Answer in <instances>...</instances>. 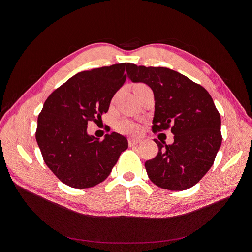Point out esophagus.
<instances>
[{
    "mask_svg": "<svg viewBox=\"0 0 252 252\" xmlns=\"http://www.w3.org/2000/svg\"><path fill=\"white\" fill-rule=\"evenodd\" d=\"M141 141L142 140L139 138H130V139H128V144H129V146H134V145L139 144Z\"/></svg>",
    "mask_w": 252,
    "mask_h": 252,
    "instance_id": "1",
    "label": "esophagus"
}]
</instances>
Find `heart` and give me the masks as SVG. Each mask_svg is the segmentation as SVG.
<instances>
[{"label": "heart", "mask_w": 252, "mask_h": 252, "mask_svg": "<svg viewBox=\"0 0 252 252\" xmlns=\"http://www.w3.org/2000/svg\"><path fill=\"white\" fill-rule=\"evenodd\" d=\"M143 88H147L146 86L144 85H137L134 89V91H137L139 89H143ZM116 128L118 131H121L123 134H128V135H134L139 133L140 130V126L133 122L129 121V119H121V121L117 122L116 124Z\"/></svg>", "instance_id": "obj_1"}]
</instances>
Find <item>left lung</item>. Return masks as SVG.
I'll list each match as a JSON object with an SVG mask.
<instances>
[{
  "label": "left lung",
  "mask_w": 252,
  "mask_h": 252,
  "mask_svg": "<svg viewBox=\"0 0 252 252\" xmlns=\"http://www.w3.org/2000/svg\"><path fill=\"white\" fill-rule=\"evenodd\" d=\"M127 77L143 83L154 95L153 131L171 127L174 143L154 140L158 153L145 162L152 183L170 191L187 190L213 166L221 145L220 115L200 85L166 67L129 64Z\"/></svg>",
  "instance_id": "obj_1"
}]
</instances>
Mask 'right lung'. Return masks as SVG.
Returning <instances> with one entry per match:
<instances>
[{"mask_svg": "<svg viewBox=\"0 0 252 252\" xmlns=\"http://www.w3.org/2000/svg\"><path fill=\"white\" fill-rule=\"evenodd\" d=\"M129 63L78 72L55 90L37 117L35 139L44 161L62 183L76 189L106 180L119 155L127 149L117 133L102 141L89 135L88 122L101 118L126 82Z\"/></svg>", "mask_w": 252, "mask_h": 252, "instance_id": "right-lung-1", "label": "right lung"}]
</instances>
